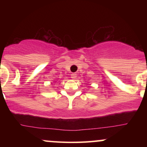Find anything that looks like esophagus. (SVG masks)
<instances>
[{
  "label": "esophagus",
  "mask_w": 147,
  "mask_h": 147,
  "mask_svg": "<svg viewBox=\"0 0 147 147\" xmlns=\"http://www.w3.org/2000/svg\"><path fill=\"white\" fill-rule=\"evenodd\" d=\"M77 77V75L75 73H72L71 74V78L72 79H75Z\"/></svg>",
  "instance_id": "obj_1"
}]
</instances>
